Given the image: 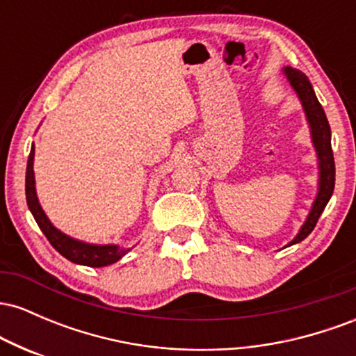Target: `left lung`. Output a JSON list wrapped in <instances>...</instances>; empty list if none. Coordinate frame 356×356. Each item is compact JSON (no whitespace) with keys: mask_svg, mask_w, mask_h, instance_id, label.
I'll return each mask as SVG.
<instances>
[{"mask_svg":"<svg viewBox=\"0 0 356 356\" xmlns=\"http://www.w3.org/2000/svg\"><path fill=\"white\" fill-rule=\"evenodd\" d=\"M284 75L289 80V83H291V87L296 90L298 97H300L301 104H303L306 117H308L309 122V129H312L313 144L316 147L318 159H320V191H318L312 212H309L303 227L298 232L296 238L288 244V246H291V244L303 241L314 229L321 212L325 211L326 204L332 197L334 189V159L332 150V130H330L328 118H326L325 110H323L321 104L318 102L316 95H314V90L312 83H309L308 76L301 70L289 67L284 68Z\"/></svg>","mask_w":356,"mask_h":356,"instance_id":"obj_1","label":"left lung"}]
</instances>
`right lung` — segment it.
Returning a JSON list of instances; mask_svg holds the SVG:
<instances>
[{"label": "right lung", "instance_id": "add662e5", "mask_svg": "<svg viewBox=\"0 0 356 356\" xmlns=\"http://www.w3.org/2000/svg\"><path fill=\"white\" fill-rule=\"evenodd\" d=\"M33 157H35V145H31L30 157H28L26 165V202L30 207L31 214L50 241V244L61 256L67 257L68 261L76 264H83V266L90 268H102L108 266V264L117 263L122 256L125 254L130 249H122L115 246V244H105V246H97V244H87L70 238V236L63 234V232L56 229L55 226L48 220L47 214H44L42 206H40L38 197H36L35 191V174H33Z\"/></svg>", "mask_w": 356, "mask_h": 356}]
</instances>
